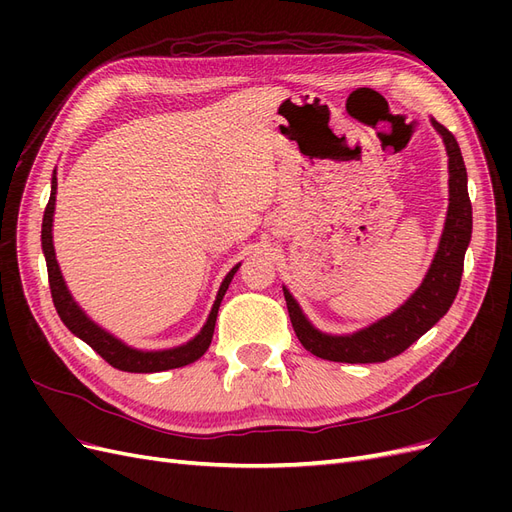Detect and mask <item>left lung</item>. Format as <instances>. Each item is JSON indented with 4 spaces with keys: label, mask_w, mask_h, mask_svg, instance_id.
I'll list each match as a JSON object with an SVG mask.
<instances>
[{
    "label": "left lung",
    "mask_w": 512,
    "mask_h": 512,
    "mask_svg": "<svg viewBox=\"0 0 512 512\" xmlns=\"http://www.w3.org/2000/svg\"><path fill=\"white\" fill-rule=\"evenodd\" d=\"M448 153V215L440 247L429 273L412 297L397 312L354 335H324L309 324L292 294L284 288L292 329L307 352L333 363H384L410 348L453 305L463 273V256L472 237V203L468 173L457 138L442 123L433 121Z\"/></svg>",
    "instance_id": "left-lung-1"
}]
</instances>
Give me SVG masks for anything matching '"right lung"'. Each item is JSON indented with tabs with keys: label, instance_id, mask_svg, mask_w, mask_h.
Returning a JSON list of instances; mask_svg holds the SVG:
<instances>
[{
	"label": "right lung",
	"instance_id": "add662e5",
	"mask_svg": "<svg viewBox=\"0 0 512 512\" xmlns=\"http://www.w3.org/2000/svg\"><path fill=\"white\" fill-rule=\"evenodd\" d=\"M55 192H57V177L53 175L51 198H49V203H46L44 218H42V252H44V258H46V271H49L51 297H53V303H55V309H57L61 322H64L76 337H81L85 344L94 348L108 365H113L115 369H121V371H132V374H151V371L175 369V367L190 365L196 359H200V356H203L207 352V348L211 346L215 318H218L220 303H222L224 294L228 290V284L232 280V275L237 273L239 265L224 277V282H222L220 292H218V299H215L213 309L209 314V320L203 327V331H200L192 339V342H188L185 346H179V348H173V350H162V352H141V350L128 348L126 344H121L119 339H115L113 335H108L106 331H102L98 324L91 322L81 312V307L76 305L70 297V292L64 284V277H61L59 265L55 260V250H53L51 226H53V211H55Z\"/></svg>",
	"mask_w": 512,
	"mask_h": 512
}]
</instances>
